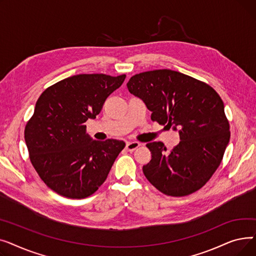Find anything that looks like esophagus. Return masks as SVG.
I'll return each instance as SVG.
<instances>
[{
    "label": "esophagus",
    "instance_id": "esophagus-1",
    "mask_svg": "<svg viewBox=\"0 0 256 256\" xmlns=\"http://www.w3.org/2000/svg\"><path fill=\"white\" fill-rule=\"evenodd\" d=\"M138 147H140V143H138V142H128L126 145V150L128 152H132L134 150H136Z\"/></svg>",
    "mask_w": 256,
    "mask_h": 256
}]
</instances>
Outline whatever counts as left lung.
<instances>
[{
	"label": "left lung",
	"instance_id": "obj_1",
	"mask_svg": "<svg viewBox=\"0 0 256 256\" xmlns=\"http://www.w3.org/2000/svg\"><path fill=\"white\" fill-rule=\"evenodd\" d=\"M128 91L152 111V120L180 130V143L165 154L162 142L147 143L150 162L143 166L148 182L165 195L182 197L201 189L221 164L230 139L220 96L208 84L171 70L132 76Z\"/></svg>",
	"mask_w": 256,
	"mask_h": 256
}]
</instances>
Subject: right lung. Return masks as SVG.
Segmentation results:
<instances>
[{"instance_id": "add662e5", "label": "right lung", "mask_w": 256, "mask_h": 256, "mask_svg": "<svg viewBox=\"0 0 256 256\" xmlns=\"http://www.w3.org/2000/svg\"><path fill=\"white\" fill-rule=\"evenodd\" d=\"M124 78L126 74H76L48 87L37 100L24 128V141L34 169L54 192L82 199L106 180L126 143L92 140L84 124L100 114Z\"/></svg>"}]
</instances>
